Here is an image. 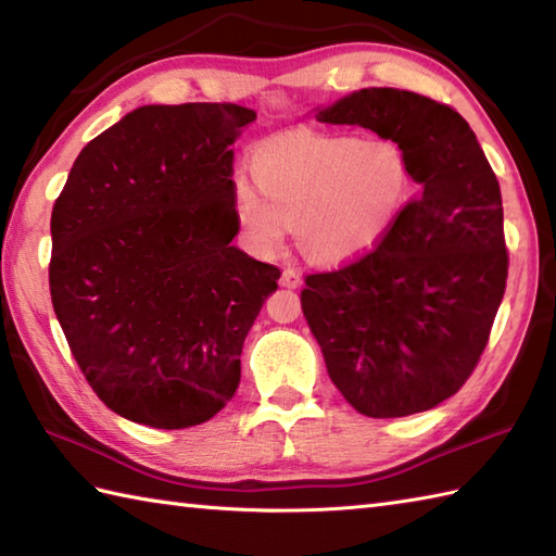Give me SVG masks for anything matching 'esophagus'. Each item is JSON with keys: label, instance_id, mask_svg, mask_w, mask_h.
<instances>
[{"label": "esophagus", "instance_id": "1", "mask_svg": "<svg viewBox=\"0 0 556 556\" xmlns=\"http://www.w3.org/2000/svg\"><path fill=\"white\" fill-rule=\"evenodd\" d=\"M281 285L289 289H299L303 285L301 271H296L293 267H285V271H281Z\"/></svg>", "mask_w": 556, "mask_h": 556}]
</instances>
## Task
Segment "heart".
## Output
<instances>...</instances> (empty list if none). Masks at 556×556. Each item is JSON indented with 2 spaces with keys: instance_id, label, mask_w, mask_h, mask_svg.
I'll return each mask as SVG.
<instances>
[{
  "instance_id": "b5f03b06",
  "label": "heart",
  "mask_w": 556,
  "mask_h": 556,
  "mask_svg": "<svg viewBox=\"0 0 556 556\" xmlns=\"http://www.w3.org/2000/svg\"><path fill=\"white\" fill-rule=\"evenodd\" d=\"M253 186L233 184L231 207L257 255L277 253L296 229L317 263L356 260L394 229L413 193L399 146L349 134H291L267 140L248 160Z\"/></svg>"
}]
</instances>
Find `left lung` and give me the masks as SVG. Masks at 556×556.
Segmentation results:
<instances>
[{"label":"left lung","instance_id":"left-lung-1","mask_svg":"<svg viewBox=\"0 0 556 556\" xmlns=\"http://www.w3.org/2000/svg\"><path fill=\"white\" fill-rule=\"evenodd\" d=\"M317 119L394 140L420 191L370 253L305 275L303 315L358 413L430 410L473 375L504 299L500 181L464 116L418 92L363 88Z\"/></svg>","mask_w":556,"mask_h":556}]
</instances>
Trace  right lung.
I'll return each mask as SVG.
<instances>
[{"label": "right lung", "instance_id": "obj_1", "mask_svg": "<svg viewBox=\"0 0 556 556\" xmlns=\"http://www.w3.org/2000/svg\"><path fill=\"white\" fill-rule=\"evenodd\" d=\"M231 102L148 104L92 138L52 207L50 293L92 392L157 430L210 420L241 382L279 267L231 245Z\"/></svg>", "mask_w": 556, "mask_h": 556}]
</instances>
